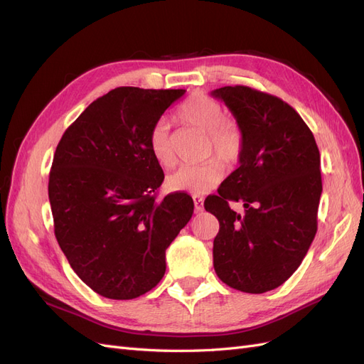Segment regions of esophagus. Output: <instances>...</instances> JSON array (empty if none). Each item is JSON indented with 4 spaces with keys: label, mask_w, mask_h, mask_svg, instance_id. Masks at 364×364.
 I'll list each match as a JSON object with an SVG mask.
<instances>
[{
    "label": "esophagus",
    "mask_w": 364,
    "mask_h": 364,
    "mask_svg": "<svg viewBox=\"0 0 364 364\" xmlns=\"http://www.w3.org/2000/svg\"><path fill=\"white\" fill-rule=\"evenodd\" d=\"M193 200H194V209L197 213H202L203 211V199L200 196H193Z\"/></svg>",
    "instance_id": "34e87169"
}]
</instances>
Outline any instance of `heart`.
Listing matches in <instances>:
<instances>
[{
  "mask_svg": "<svg viewBox=\"0 0 364 364\" xmlns=\"http://www.w3.org/2000/svg\"><path fill=\"white\" fill-rule=\"evenodd\" d=\"M178 118L183 124L199 129L208 134V153L226 165L235 164L245 147V136L234 119L226 118L222 105L203 92H196L186 98L179 107ZM149 149L153 158L162 167H173L176 155L170 124L159 119L149 134ZM223 167L218 161H209L202 165H182L167 178L171 191L206 194L223 181Z\"/></svg>",
  "mask_w": 364,
  "mask_h": 364,
  "instance_id": "b5f03b06",
  "label": "heart"
}]
</instances>
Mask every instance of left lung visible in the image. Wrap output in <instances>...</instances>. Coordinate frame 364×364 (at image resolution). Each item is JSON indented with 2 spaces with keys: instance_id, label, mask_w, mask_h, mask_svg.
I'll return each instance as SVG.
<instances>
[{
  "instance_id": "1",
  "label": "left lung",
  "mask_w": 364,
  "mask_h": 364,
  "mask_svg": "<svg viewBox=\"0 0 364 364\" xmlns=\"http://www.w3.org/2000/svg\"><path fill=\"white\" fill-rule=\"evenodd\" d=\"M211 95L228 106L245 136L240 167L205 200L220 223L214 270L235 290L266 293L291 277L314 240L321 153L301 115L281 98L240 85ZM229 201H243L245 213L232 212Z\"/></svg>"
}]
</instances>
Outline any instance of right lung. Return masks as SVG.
Returning a JSON list of instances; mask_svg holds the SVG:
<instances>
[{"instance_id":"right-lung-1","label":"right lung","mask_w":364,"mask_h":364,"mask_svg":"<svg viewBox=\"0 0 364 364\" xmlns=\"http://www.w3.org/2000/svg\"><path fill=\"white\" fill-rule=\"evenodd\" d=\"M185 90L115 87L65 130L54 153L48 199L54 235L87 287L107 299H135L165 273V250L190 222L193 199L164 181L149 134Z\"/></svg>"}]
</instances>
